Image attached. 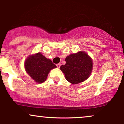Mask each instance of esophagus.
<instances>
[{"label": "esophagus", "instance_id": "1", "mask_svg": "<svg viewBox=\"0 0 124 124\" xmlns=\"http://www.w3.org/2000/svg\"><path fill=\"white\" fill-rule=\"evenodd\" d=\"M56 66H57L58 68H60V66H61V63H58V64H56Z\"/></svg>", "mask_w": 124, "mask_h": 124}]
</instances>
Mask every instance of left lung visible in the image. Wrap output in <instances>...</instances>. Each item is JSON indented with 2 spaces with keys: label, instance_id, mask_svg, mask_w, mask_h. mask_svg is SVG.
Wrapping results in <instances>:
<instances>
[{
  "label": "left lung",
  "instance_id": "8db88e82",
  "mask_svg": "<svg viewBox=\"0 0 124 124\" xmlns=\"http://www.w3.org/2000/svg\"><path fill=\"white\" fill-rule=\"evenodd\" d=\"M66 64L60 67L66 80L72 84L86 80L90 76L93 68V62L85 52L70 54L65 59Z\"/></svg>",
  "mask_w": 124,
  "mask_h": 124
}]
</instances>
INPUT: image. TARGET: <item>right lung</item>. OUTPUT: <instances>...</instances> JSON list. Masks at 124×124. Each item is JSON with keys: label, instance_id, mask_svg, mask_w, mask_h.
Segmentation results:
<instances>
[{"label": "right lung", "instance_id": "right-lung-1", "mask_svg": "<svg viewBox=\"0 0 124 124\" xmlns=\"http://www.w3.org/2000/svg\"><path fill=\"white\" fill-rule=\"evenodd\" d=\"M24 66L27 73L39 83L45 82L50 70L56 67L51 60L39 52L28 57L25 60Z\"/></svg>", "mask_w": 124, "mask_h": 124}]
</instances>
